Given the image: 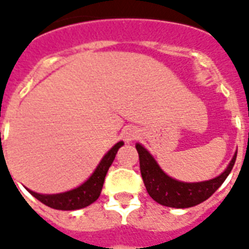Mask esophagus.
Returning a JSON list of instances; mask_svg holds the SVG:
<instances>
[{"instance_id": "34e87169", "label": "esophagus", "mask_w": 249, "mask_h": 249, "mask_svg": "<svg viewBox=\"0 0 249 249\" xmlns=\"http://www.w3.org/2000/svg\"><path fill=\"white\" fill-rule=\"evenodd\" d=\"M140 136V132H138V129L134 128V126H128V128L124 129V132H123V137H124L125 142H132V141L137 140Z\"/></svg>"}]
</instances>
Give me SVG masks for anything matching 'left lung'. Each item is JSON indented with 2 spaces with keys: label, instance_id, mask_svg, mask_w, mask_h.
Returning <instances> with one entry per match:
<instances>
[{
  "label": "left lung",
  "instance_id": "obj_1",
  "mask_svg": "<svg viewBox=\"0 0 249 249\" xmlns=\"http://www.w3.org/2000/svg\"><path fill=\"white\" fill-rule=\"evenodd\" d=\"M140 155L142 179L148 195L159 204L170 208H190L207 200L220 187L235 164L236 154L232 156L228 168L216 178L203 182H181L165 174L152 155L142 146L136 144Z\"/></svg>",
  "mask_w": 249,
  "mask_h": 249
}]
</instances>
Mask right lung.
Listing matches in <instances>:
<instances>
[{
    "mask_svg": "<svg viewBox=\"0 0 249 249\" xmlns=\"http://www.w3.org/2000/svg\"><path fill=\"white\" fill-rule=\"evenodd\" d=\"M124 144L123 141L117 142L111 150H109L101 163L98 164L97 169L89 177L88 181H85L81 186L76 187L73 190H70L67 193L60 194H37L35 191L28 190L31 195L36 197L37 200L44 203L50 208L59 209V211H75V209L85 208L88 205L97 200L101 195L103 182H105L106 174L108 172V168L111 166L112 161L115 160V156L117 154V150Z\"/></svg>",
    "mask_w": 249,
    "mask_h": 249,
    "instance_id": "right-lung-1",
    "label": "right lung"
}]
</instances>
